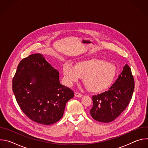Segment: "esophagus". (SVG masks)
I'll use <instances>...</instances> for the list:
<instances>
[{"instance_id":"34e87169","label":"esophagus","mask_w":148,"mask_h":148,"mask_svg":"<svg viewBox=\"0 0 148 148\" xmlns=\"http://www.w3.org/2000/svg\"><path fill=\"white\" fill-rule=\"evenodd\" d=\"M75 96L76 97H78V98H81V97H82V95L81 94H79V93H78V92H75Z\"/></svg>"}]
</instances>
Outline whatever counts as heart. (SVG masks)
I'll use <instances>...</instances> for the list:
<instances>
[{
	"mask_svg": "<svg viewBox=\"0 0 148 148\" xmlns=\"http://www.w3.org/2000/svg\"><path fill=\"white\" fill-rule=\"evenodd\" d=\"M117 73L113 63L101 59L80 61L73 66L65 63L63 66L64 79L68 86H71L82 78L84 83L91 92H101L108 88Z\"/></svg>",
	"mask_w": 148,
	"mask_h": 148,
	"instance_id": "b5f03b06",
	"label": "heart"
}]
</instances>
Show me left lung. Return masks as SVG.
I'll use <instances>...</instances> for the list:
<instances>
[{
	"label": "left lung",
	"instance_id": "8db88e82",
	"mask_svg": "<svg viewBox=\"0 0 148 148\" xmlns=\"http://www.w3.org/2000/svg\"><path fill=\"white\" fill-rule=\"evenodd\" d=\"M135 82L131 68L125 64L118 79L107 91L92 97L91 116L108 123L115 119L128 105L134 91Z\"/></svg>",
	"mask_w": 148,
	"mask_h": 148
}]
</instances>
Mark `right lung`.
<instances>
[{"instance_id":"right-lung-1","label":"right lung","mask_w":148,"mask_h":148,"mask_svg":"<svg viewBox=\"0 0 148 148\" xmlns=\"http://www.w3.org/2000/svg\"><path fill=\"white\" fill-rule=\"evenodd\" d=\"M13 91L22 111L32 121L46 125L63 116L72 90L60 82L59 72L41 54H31L18 64Z\"/></svg>"}]
</instances>
